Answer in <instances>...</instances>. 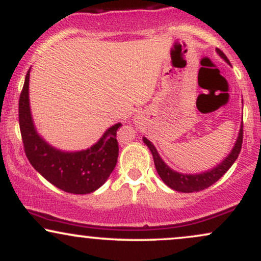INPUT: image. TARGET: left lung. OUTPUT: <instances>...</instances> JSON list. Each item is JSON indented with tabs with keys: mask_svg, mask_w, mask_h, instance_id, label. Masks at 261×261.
I'll use <instances>...</instances> for the list:
<instances>
[{
	"mask_svg": "<svg viewBox=\"0 0 261 261\" xmlns=\"http://www.w3.org/2000/svg\"><path fill=\"white\" fill-rule=\"evenodd\" d=\"M217 53L220 54L227 62H229L227 56L224 55L220 49H217ZM143 142H145L146 145L148 146V148L151 149L152 155H153L155 169H157L158 175L161 176L162 180L166 182L169 188H172L173 190L181 191V193H194V191H200L211 187L212 184H215V182H216L218 179L230 168V167H232V164L234 163L237 158H238L239 153H241L242 143H243V125H242L241 131H239V136L236 142L234 148L232 149V152H230L228 157L224 161H222V163L218 164L216 168L208 170V172L206 173H201V174H181V173L174 172V170L170 169L168 166H166V163L162 161L160 154H158L157 149L154 148V146L152 145L146 137H143Z\"/></svg>",
	"mask_w": 261,
	"mask_h": 261,
	"instance_id": "left-lung-1",
	"label": "left lung"
}]
</instances>
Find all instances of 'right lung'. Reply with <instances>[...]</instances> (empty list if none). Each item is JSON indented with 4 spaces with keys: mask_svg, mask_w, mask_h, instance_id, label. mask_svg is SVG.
<instances>
[{
    "mask_svg": "<svg viewBox=\"0 0 261 261\" xmlns=\"http://www.w3.org/2000/svg\"><path fill=\"white\" fill-rule=\"evenodd\" d=\"M29 71L19 97L18 118L23 147L28 161L47 181L66 193L89 194L100 188L116 166L119 145L116 131L121 124L114 125L103 137L86 151L61 152L39 137L33 125L28 99Z\"/></svg>",
    "mask_w": 261,
    "mask_h": 261,
    "instance_id": "1",
    "label": "right lung"
}]
</instances>
